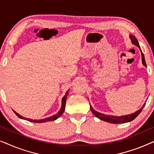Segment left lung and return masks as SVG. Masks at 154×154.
Wrapping results in <instances>:
<instances>
[{
    "label": "left lung",
    "mask_w": 154,
    "mask_h": 154,
    "mask_svg": "<svg viewBox=\"0 0 154 154\" xmlns=\"http://www.w3.org/2000/svg\"><path fill=\"white\" fill-rule=\"evenodd\" d=\"M130 38H131V40H132V43H133L134 45L137 46V47L140 48L141 53H142V64H143V65H144V66L146 67V62H145V60H144V54L142 53V50H141V49H140V45H139L138 41H137V40L136 37L134 36V35H130ZM144 105H145V104L143 105L142 107L140 109V110L136 111V112H134V113H132V114H130V115L123 116H109V115L108 116V115L103 114V113H99V112H97V111H94V109H92V107L91 106H90V110H91L92 112L93 113V114L96 117H97L98 119L102 120V121L109 122V123H116V124L118 123V124H119V123H128V122L132 121V120H134L141 113V111H142L143 108H144Z\"/></svg>",
    "instance_id": "left-lung-1"
}]
</instances>
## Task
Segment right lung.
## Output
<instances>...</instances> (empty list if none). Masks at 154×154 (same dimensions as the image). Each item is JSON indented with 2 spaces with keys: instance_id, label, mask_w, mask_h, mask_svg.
I'll list each match as a JSON object with an SVG mask.
<instances>
[{
  "instance_id": "1",
  "label": "right lung",
  "mask_w": 154,
  "mask_h": 154,
  "mask_svg": "<svg viewBox=\"0 0 154 154\" xmlns=\"http://www.w3.org/2000/svg\"><path fill=\"white\" fill-rule=\"evenodd\" d=\"M67 94H68V92H66V93L65 95L63 97L62 100V107H61L60 111L57 113H56V114H54L52 116H50L49 118H46L45 119H42V120H32V119H26V118L22 116H20L19 113H17L15 111H14V112L15 114L17 116L20 118V119H24V120H27L28 121H30V122H33V123H44V122H48V121H54V120L57 119L59 117L61 116L62 114L63 113H64V111L65 110V105H66V96Z\"/></svg>"
}]
</instances>
